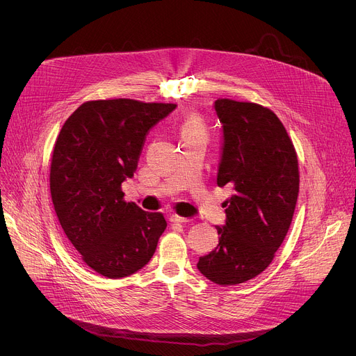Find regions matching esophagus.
<instances>
[{"label":"esophagus","instance_id":"obj_1","mask_svg":"<svg viewBox=\"0 0 356 356\" xmlns=\"http://www.w3.org/2000/svg\"><path fill=\"white\" fill-rule=\"evenodd\" d=\"M169 221L173 222V224H186L188 222V218H184V217H180V216H176V214H172L169 217Z\"/></svg>","mask_w":356,"mask_h":356}]
</instances>
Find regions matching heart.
<instances>
[{
	"label": "heart",
	"instance_id": "b5f03b06",
	"mask_svg": "<svg viewBox=\"0 0 356 356\" xmlns=\"http://www.w3.org/2000/svg\"><path fill=\"white\" fill-rule=\"evenodd\" d=\"M180 135L183 138V142L202 139L204 138V125H202V121L194 115L187 117L180 127Z\"/></svg>",
	"mask_w": 356,
	"mask_h": 356
}]
</instances>
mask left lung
<instances>
[{
  "label": "left lung",
  "instance_id": "8db88e82",
  "mask_svg": "<svg viewBox=\"0 0 356 356\" xmlns=\"http://www.w3.org/2000/svg\"><path fill=\"white\" fill-rule=\"evenodd\" d=\"M222 125L217 184L234 188L217 225L218 245L197 269L209 280L232 286L257 277L273 261L293 220L298 195L294 146L275 113L259 104L220 98Z\"/></svg>",
  "mask_w": 356,
  "mask_h": 356
}]
</instances>
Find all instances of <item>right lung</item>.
<instances>
[{
    "label": "right lung",
    "instance_id": "add662e5",
    "mask_svg": "<svg viewBox=\"0 0 356 356\" xmlns=\"http://www.w3.org/2000/svg\"><path fill=\"white\" fill-rule=\"evenodd\" d=\"M175 108L128 98L88 101L58 136L50 165L56 216L83 261L106 277L146 266L168 227L161 213L124 201L121 184L136 172L149 129Z\"/></svg>",
    "mask_w": 356,
    "mask_h": 356
}]
</instances>
